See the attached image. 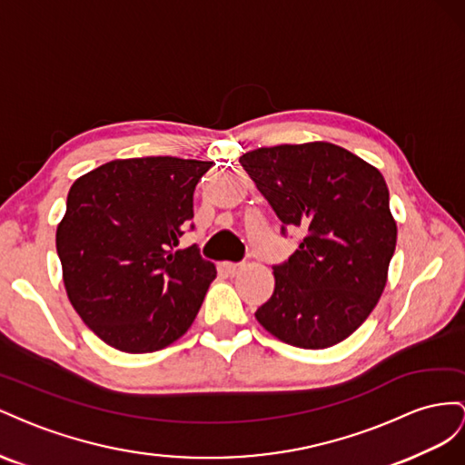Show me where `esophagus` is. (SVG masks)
Here are the masks:
<instances>
[{
  "instance_id": "34e87169",
  "label": "esophagus",
  "mask_w": 465,
  "mask_h": 465,
  "mask_svg": "<svg viewBox=\"0 0 465 465\" xmlns=\"http://www.w3.org/2000/svg\"><path fill=\"white\" fill-rule=\"evenodd\" d=\"M222 269H223L225 274L233 276V274H237V271L242 269V262H230V261H225V262H222Z\"/></svg>"
}]
</instances>
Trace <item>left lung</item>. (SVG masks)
<instances>
[{
    "label": "left lung",
    "instance_id": "1",
    "mask_svg": "<svg viewBox=\"0 0 465 465\" xmlns=\"http://www.w3.org/2000/svg\"><path fill=\"white\" fill-rule=\"evenodd\" d=\"M286 228L303 237L274 264V292L255 312L292 347L327 349L352 335L388 281L397 225L381 173L335 143H282L240 157Z\"/></svg>",
    "mask_w": 465,
    "mask_h": 465
}]
</instances>
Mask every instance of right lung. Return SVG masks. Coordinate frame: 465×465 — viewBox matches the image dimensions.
<instances>
[{"label":"right lung","instance_id":"right-lung-1","mask_svg":"<svg viewBox=\"0 0 465 465\" xmlns=\"http://www.w3.org/2000/svg\"><path fill=\"white\" fill-rule=\"evenodd\" d=\"M210 167L171 155L114 159L72 184L56 232L64 284L111 347L153 352L193 325L216 269L196 245L173 249Z\"/></svg>","mask_w":465,"mask_h":465}]
</instances>
